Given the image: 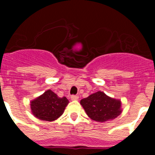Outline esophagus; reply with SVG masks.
Instances as JSON below:
<instances>
[{"label": "esophagus", "mask_w": 155, "mask_h": 155, "mask_svg": "<svg viewBox=\"0 0 155 155\" xmlns=\"http://www.w3.org/2000/svg\"><path fill=\"white\" fill-rule=\"evenodd\" d=\"M71 100H73V101H75V100H78L79 98L78 95H71Z\"/></svg>", "instance_id": "obj_1"}]
</instances>
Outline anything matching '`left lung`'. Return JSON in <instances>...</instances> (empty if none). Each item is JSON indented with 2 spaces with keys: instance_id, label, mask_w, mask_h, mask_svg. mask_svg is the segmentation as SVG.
<instances>
[{
  "instance_id": "1",
  "label": "left lung",
  "mask_w": 155,
  "mask_h": 155,
  "mask_svg": "<svg viewBox=\"0 0 155 155\" xmlns=\"http://www.w3.org/2000/svg\"><path fill=\"white\" fill-rule=\"evenodd\" d=\"M80 103L88 117L97 122L113 120L122 113L120 100L111 98L100 91L81 99Z\"/></svg>"
}]
</instances>
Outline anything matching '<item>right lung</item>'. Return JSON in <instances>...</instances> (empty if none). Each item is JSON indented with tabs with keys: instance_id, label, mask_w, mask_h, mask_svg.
<instances>
[{
	"instance_id": "obj_1",
	"label": "right lung",
	"mask_w": 155,
	"mask_h": 155,
	"mask_svg": "<svg viewBox=\"0 0 155 155\" xmlns=\"http://www.w3.org/2000/svg\"><path fill=\"white\" fill-rule=\"evenodd\" d=\"M69 101L66 97L60 98L47 90L30 102L31 113L36 118L45 121H54L64 113Z\"/></svg>"
}]
</instances>
